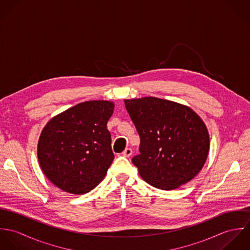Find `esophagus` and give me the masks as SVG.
Wrapping results in <instances>:
<instances>
[{"instance_id": "34e87169", "label": "esophagus", "mask_w": 250, "mask_h": 250, "mask_svg": "<svg viewBox=\"0 0 250 250\" xmlns=\"http://www.w3.org/2000/svg\"><path fill=\"white\" fill-rule=\"evenodd\" d=\"M132 153H133V151H132V149H131V148H126V149L122 152V155H123L124 157L129 158V157L132 155Z\"/></svg>"}]
</instances>
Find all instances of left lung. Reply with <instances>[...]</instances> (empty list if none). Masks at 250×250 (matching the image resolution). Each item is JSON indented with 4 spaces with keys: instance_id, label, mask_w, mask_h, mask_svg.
<instances>
[{
    "instance_id": "obj_1",
    "label": "left lung",
    "mask_w": 250,
    "mask_h": 250,
    "mask_svg": "<svg viewBox=\"0 0 250 250\" xmlns=\"http://www.w3.org/2000/svg\"><path fill=\"white\" fill-rule=\"evenodd\" d=\"M141 138L132 159L142 178L164 190L179 188L202 169L210 149L207 127L190 107L156 97L124 100Z\"/></svg>"
}]
</instances>
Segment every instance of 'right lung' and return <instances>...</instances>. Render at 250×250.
I'll list each match as a JSON object with an SVG mask.
<instances>
[{
    "instance_id": "right-lung-1",
    "label": "right lung",
    "mask_w": 250,
    "mask_h": 250,
    "mask_svg": "<svg viewBox=\"0 0 250 250\" xmlns=\"http://www.w3.org/2000/svg\"><path fill=\"white\" fill-rule=\"evenodd\" d=\"M110 101L80 103L53 117L37 144L40 167L55 186L73 193L93 189L107 174L114 155L107 123Z\"/></svg>"
}]
</instances>
